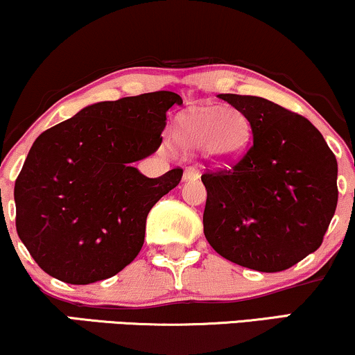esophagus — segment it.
<instances>
[{
    "mask_svg": "<svg viewBox=\"0 0 355 355\" xmlns=\"http://www.w3.org/2000/svg\"><path fill=\"white\" fill-rule=\"evenodd\" d=\"M200 177V172L195 166H187L185 173H183V180H196Z\"/></svg>",
    "mask_w": 355,
    "mask_h": 355,
    "instance_id": "esophagus-1",
    "label": "esophagus"
}]
</instances>
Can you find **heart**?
<instances>
[{
  "label": "heart",
  "mask_w": 355,
  "mask_h": 355,
  "mask_svg": "<svg viewBox=\"0 0 355 355\" xmlns=\"http://www.w3.org/2000/svg\"><path fill=\"white\" fill-rule=\"evenodd\" d=\"M172 135L180 147H205L216 159L230 160L245 148L250 123L234 107H195L177 119Z\"/></svg>",
  "instance_id": "heart-1"
}]
</instances>
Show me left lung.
Returning <instances> with one entry per match:
<instances>
[{"label": "left lung", "mask_w": 355, "mask_h": 355, "mask_svg": "<svg viewBox=\"0 0 355 355\" xmlns=\"http://www.w3.org/2000/svg\"><path fill=\"white\" fill-rule=\"evenodd\" d=\"M245 114L253 142L240 160L207 170L203 232L228 261L284 271L322 245L337 207V160L302 115L256 96L220 94Z\"/></svg>", "instance_id": "8db88e82"}]
</instances>
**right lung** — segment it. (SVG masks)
<instances>
[{
	"label": "right lung",
	"instance_id": "1",
	"mask_svg": "<svg viewBox=\"0 0 355 355\" xmlns=\"http://www.w3.org/2000/svg\"><path fill=\"white\" fill-rule=\"evenodd\" d=\"M172 105L182 97L168 91L97 102L34 140L15 183L16 230L42 271L89 284L134 261L148 211L183 175L132 166L160 147Z\"/></svg>",
	"mask_w": 355,
	"mask_h": 355
}]
</instances>
